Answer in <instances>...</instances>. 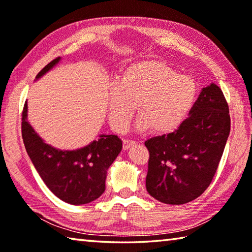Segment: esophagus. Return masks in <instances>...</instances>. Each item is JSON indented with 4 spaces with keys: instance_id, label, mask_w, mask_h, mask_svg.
Returning <instances> with one entry per match:
<instances>
[{
    "instance_id": "1",
    "label": "esophagus",
    "mask_w": 252,
    "mask_h": 252,
    "mask_svg": "<svg viewBox=\"0 0 252 252\" xmlns=\"http://www.w3.org/2000/svg\"><path fill=\"white\" fill-rule=\"evenodd\" d=\"M134 144H135V141H133V140H127V139L123 140V150H127V149L132 146H134Z\"/></svg>"
}]
</instances>
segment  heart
<instances>
[{
  "instance_id": "b5f03b06",
  "label": "heart",
  "mask_w": 252,
  "mask_h": 252,
  "mask_svg": "<svg viewBox=\"0 0 252 252\" xmlns=\"http://www.w3.org/2000/svg\"><path fill=\"white\" fill-rule=\"evenodd\" d=\"M197 97L198 85L190 76L159 61L136 62L109 89L110 122L117 131H125L136 104L138 130L168 134L183 125Z\"/></svg>"
}]
</instances>
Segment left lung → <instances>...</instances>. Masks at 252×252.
I'll list each match as a JSON object with an SVG mask.
<instances>
[{
  "instance_id": "1",
  "label": "left lung",
  "mask_w": 252,
  "mask_h": 252,
  "mask_svg": "<svg viewBox=\"0 0 252 252\" xmlns=\"http://www.w3.org/2000/svg\"><path fill=\"white\" fill-rule=\"evenodd\" d=\"M230 133L229 106L215 83L203 88L190 117L174 132L147 140L146 187L158 201L183 204L210 186Z\"/></svg>"
}]
</instances>
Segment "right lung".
<instances>
[{"label":"right lung","mask_w":252,"mask_h":252,"mask_svg":"<svg viewBox=\"0 0 252 252\" xmlns=\"http://www.w3.org/2000/svg\"><path fill=\"white\" fill-rule=\"evenodd\" d=\"M60 61L54 59L42 69L41 78ZM22 138L32 163L46 187L62 201L87 204L105 190L106 171L122 150L118 135L101 134L89 146L78 150H59L49 146L28 122V103L22 112Z\"/></svg>","instance_id":"add662e5"}]
</instances>
